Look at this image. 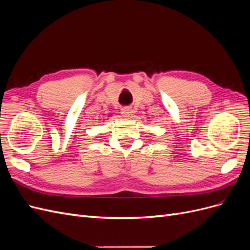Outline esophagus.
<instances>
[{
    "mask_svg": "<svg viewBox=\"0 0 250 250\" xmlns=\"http://www.w3.org/2000/svg\"><path fill=\"white\" fill-rule=\"evenodd\" d=\"M121 112H122V115L126 118H131L134 115V109L132 107H124L121 109Z\"/></svg>",
    "mask_w": 250,
    "mask_h": 250,
    "instance_id": "1",
    "label": "esophagus"
}]
</instances>
